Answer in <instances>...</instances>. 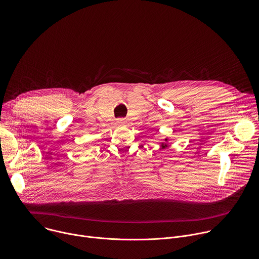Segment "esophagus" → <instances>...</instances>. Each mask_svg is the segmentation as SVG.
<instances>
[{
    "label": "esophagus",
    "instance_id": "obj_1",
    "mask_svg": "<svg viewBox=\"0 0 259 259\" xmlns=\"http://www.w3.org/2000/svg\"><path fill=\"white\" fill-rule=\"evenodd\" d=\"M127 123V120L125 119V118H119L118 120H117V124L118 125H125Z\"/></svg>",
    "mask_w": 259,
    "mask_h": 259
}]
</instances>
